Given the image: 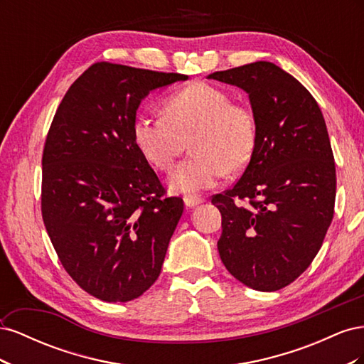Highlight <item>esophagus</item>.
Segmentation results:
<instances>
[{"instance_id": "obj_1", "label": "esophagus", "mask_w": 364, "mask_h": 364, "mask_svg": "<svg viewBox=\"0 0 364 364\" xmlns=\"http://www.w3.org/2000/svg\"><path fill=\"white\" fill-rule=\"evenodd\" d=\"M183 202H185V205L188 206V208H194L197 205L203 203V199H202V197H197V196H185L183 197Z\"/></svg>"}]
</instances>
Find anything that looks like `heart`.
<instances>
[{
    "mask_svg": "<svg viewBox=\"0 0 364 364\" xmlns=\"http://www.w3.org/2000/svg\"><path fill=\"white\" fill-rule=\"evenodd\" d=\"M134 139L146 159L159 170H170L191 142L193 155L170 176V186L181 193H199L249 164L257 147V121L252 111L217 86L186 85L168 97L164 115H139Z\"/></svg>",
    "mask_w": 364,
    "mask_h": 364,
    "instance_id": "b5f03b06",
    "label": "heart"
}]
</instances>
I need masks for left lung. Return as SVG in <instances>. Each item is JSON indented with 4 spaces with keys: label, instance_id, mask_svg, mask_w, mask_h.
Returning <instances> with one entry per match:
<instances>
[{
    "label": "left lung",
    "instance_id": "left-lung-1",
    "mask_svg": "<svg viewBox=\"0 0 364 364\" xmlns=\"http://www.w3.org/2000/svg\"><path fill=\"white\" fill-rule=\"evenodd\" d=\"M249 94L257 147L230 190L213 196L222 214L217 247L235 279L277 291L306 270L333 222L336 164L321 107L272 62L208 75Z\"/></svg>",
    "mask_w": 364,
    "mask_h": 364
}]
</instances>
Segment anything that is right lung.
Segmentation results:
<instances>
[{"mask_svg": "<svg viewBox=\"0 0 364 364\" xmlns=\"http://www.w3.org/2000/svg\"><path fill=\"white\" fill-rule=\"evenodd\" d=\"M188 75L91 65L62 98L42 155L43 225L63 269L105 302L158 279L183 213L134 139L142 98Z\"/></svg>", "mask_w": 364, "mask_h": 364, "instance_id": "right-lung-1", "label": "right lung"}]
</instances>
